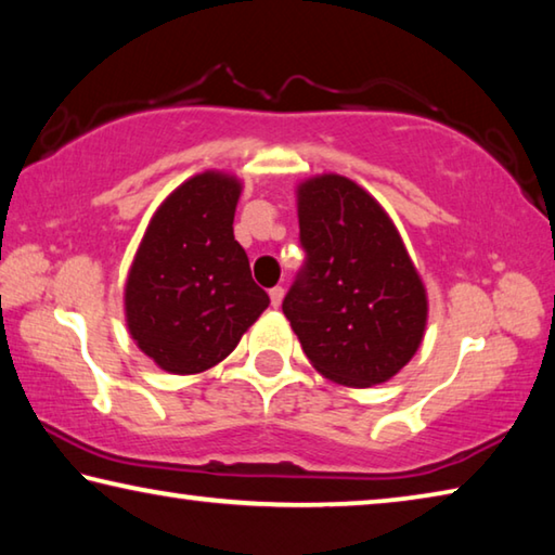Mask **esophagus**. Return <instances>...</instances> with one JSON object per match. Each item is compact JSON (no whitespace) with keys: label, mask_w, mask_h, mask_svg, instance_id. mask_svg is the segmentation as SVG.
Returning <instances> with one entry per match:
<instances>
[{"label":"esophagus","mask_w":555,"mask_h":555,"mask_svg":"<svg viewBox=\"0 0 555 555\" xmlns=\"http://www.w3.org/2000/svg\"><path fill=\"white\" fill-rule=\"evenodd\" d=\"M269 298H271V306L279 308L281 300H284V286H274L269 291Z\"/></svg>","instance_id":"esophagus-1"}]
</instances>
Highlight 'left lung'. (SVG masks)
<instances>
[{"instance_id": "1", "label": "left lung", "mask_w": 555, "mask_h": 555, "mask_svg": "<svg viewBox=\"0 0 555 555\" xmlns=\"http://www.w3.org/2000/svg\"><path fill=\"white\" fill-rule=\"evenodd\" d=\"M306 261L284 315L323 377L345 387L391 379L424 340L426 288L382 205L337 173L298 185Z\"/></svg>"}]
</instances>
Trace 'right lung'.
Wrapping results in <instances>:
<instances>
[{
	"label": "right lung",
	"instance_id": "obj_1",
	"mask_svg": "<svg viewBox=\"0 0 555 555\" xmlns=\"http://www.w3.org/2000/svg\"><path fill=\"white\" fill-rule=\"evenodd\" d=\"M240 191L228 173L188 178L154 212L129 269V335L171 374L215 367L269 306L234 240Z\"/></svg>",
	"mask_w": 555,
	"mask_h": 555
}]
</instances>
